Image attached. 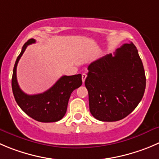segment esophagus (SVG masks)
<instances>
[{
	"label": "esophagus",
	"mask_w": 159,
	"mask_h": 159,
	"mask_svg": "<svg viewBox=\"0 0 159 159\" xmlns=\"http://www.w3.org/2000/svg\"><path fill=\"white\" fill-rule=\"evenodd\" d=\"M87 75L86 73H83L82 74V81H83V83L85 82V80H86V78H87Z\"/></svg>",
	"instance_id": "esophagus-1"
}]
</instances>
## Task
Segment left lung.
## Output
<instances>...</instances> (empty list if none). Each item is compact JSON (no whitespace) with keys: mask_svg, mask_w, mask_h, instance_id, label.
<instances>
[{"mask_svg":"<svg viewBox=\"0 0 159 159\" xmlns=\"http://www.w3.org/2000/svg\"><path fill=\"white\" fill-rule=\"evenodd\" d=\"M85 86L90 111L95 119L115 122L124 119L143 96L146 77L135 45L125 43L114 53L88 66Z\"/></svg>","mask_w":159,"mask_h":159,"instance_id":"1","label":"left lung"}]
</instances>
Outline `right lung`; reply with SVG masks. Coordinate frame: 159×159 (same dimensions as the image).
<instances>
[{
	"mask_svg": "<svg viewBox=\"0 0 159 159\" xmlns=\"http://www.w3.org/2000/svg\"><path fill=\"white\" fill-rule=\"evenodd\" d=\"M34 39L29 40L22 47L13 69L11 87L16 102L21 109L33 119L41 122H54L64 117L68 102L74 90L82 85L81 74L63 75L49 90L42 93L29 95L19 87L16 76V69L19 59L27 46L34 43Z\"/></svg>",
	"mask_w": 159,
	"mask_h": 159,
	"instance_id": "add662e5",
	"label": "right lung"
}]
</instances>
